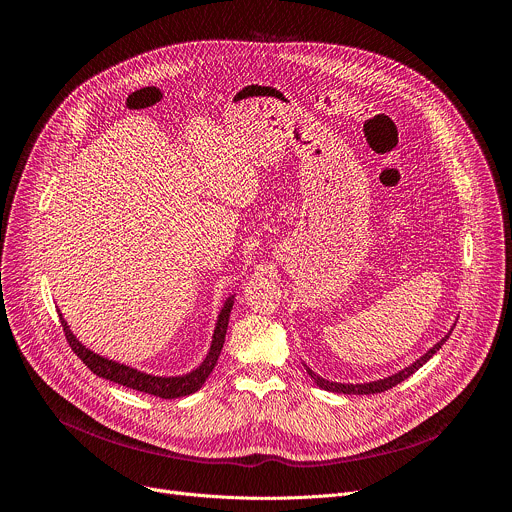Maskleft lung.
<instances>
[{"instance_id":"1","label":"left lung","mask_w":512,"mask_h":512,"mask_svg":"<svg viewBox=\"0 0 512 512\" xmlns=\"http://www.w3.org/2000/svg\"><path fill=\"white\" fill-rule=\"evenodd\" d=\"M454 330V328H452ZM452 330L437 342L433 348H429L421 358H417L413 364H409V367H405L403 371H399V373H395V375H391V377H387V379H379V381H373V383H356V385H346V383H334V381H328V379H322V377H318L312 369H308L306 367V371H308V375L314 379V383L320 387V389H324V391H332V393H342V395H375V393H383V391H387V389H393L395 385H399L401 381H405V379H409L415 371H419L423 364L442 348V344L450 338V334H452Z\"/></svg>"}]
</instances>
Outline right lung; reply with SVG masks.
<instances>
[{"label": "right lung", "instance_id": "right-lung-1", "mask_svg": "<svg viewBox=\"0 0 512 512\" xmlns=\"http://www.w3.org/2000/svg\"><path fill=\"white\" fill-rule=\"evenodd\" d=\"M233 304H235V296L227 298L221 314H218L214 334H212V342H210V350H208L206 358L202 360L200 367L182 375V377H156V375H148V373H141L137 369H131V367H127V364L109 360V358L89 350L87 346H83L77 340V336L70 332L62 314H58V316H60L62 330H64V336H66L72 352H75L97 377H103V379L113 381L117 385H123L127 389H133V391H139V393H148V395H154V397H160V399H178V397H186L190 393H196L204 385L208 375L212 373L214 364H216L218 356H221V350H223V344H225Z\"/></svg>", "mask_w": 512, "mask_h": 512}]
</instances>
